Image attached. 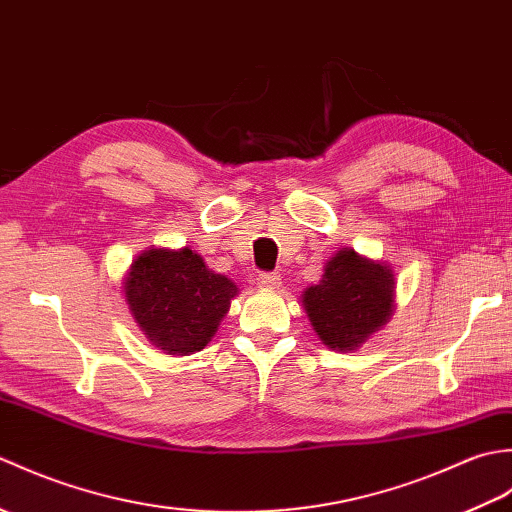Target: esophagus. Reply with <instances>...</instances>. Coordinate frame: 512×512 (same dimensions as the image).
<instances>
[{"label":"esophagus","mask_w":512,"mask_h":512,"mask_svg":"<svg viewBox=\"0 0 512 512\" xmlns=\"http://www.w3.org/2000/svg\"><path fill=\"white\" fill-rule=\"evenodd\" d=\"M259 288H277L279 286V275L277 273H262L257 277Z\"/></svg>","instance_id":"1"}]
</instances>
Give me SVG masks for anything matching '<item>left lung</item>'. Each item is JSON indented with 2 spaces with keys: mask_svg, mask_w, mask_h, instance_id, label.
Returning a JSON list of instances; mask_svg holds the SVG:
<instances>
[{
  "mask_svg": "<svg viewBox=\"0 0 512 512\" xmlns=\"http://www.w3.org/2000/svg\"><path fill=\"white\" fill-rule=\"evenodd\" d=\"M394 273L383 262L343 248L317 286L303 290L301 303L319 339L332 350H358L394 314Z\"/></svg>",
  "mask_w": 512,
  "mask_h": 512,
  "instance_id": "8db88e82",
  "label": "left lung"
}]
</instances>
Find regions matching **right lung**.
Listing matches in <instances>:
<instances>
[{
    "label": "right lung",
    "instance_id": "obj_1",
    "mask_svg": "<svg viewBox=\"0 0 512 512\" xmlns=\"http://www.w3.org/2000/svg\"><path fill=\"white\" fill-rule=\"evenodd\" d=\"M123 292L151 345L189 356L204 350L220 328L237 286L191 248H149L134 259Z\"/></svg>",
    "mask_w": 512,
    "mask_h": 512
}]
</instances>
